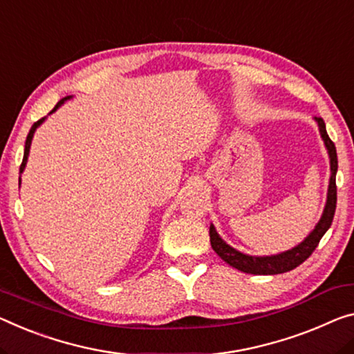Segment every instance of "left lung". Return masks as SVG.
<instances>
[{"mask_svg": "<svg viewBox=\"0 0 354 354\" xmlns=\"http://www.w3.org/2000/svg\"><path fill=\"white\" fill-rule=\"evenodd\" d=\"M315 120L318 123L319 134L324 140L326 149H328L329 160H330V178H329V188H328V201H326L324 210L322 218H319L318 225L315 226V230L304 239V241L296 245L295 248L286 250L283 253L272 254V257H250V254L237 252L236 248L223 241L218 236L215 226L210 225V243L212 248L215 250V253L237 270L245 272V274L253 275H275V274H283V272H290L296 269L299 264H302L310 254L315 252V248L318 247L319 241L324 236V232L329 230L333 225L334 214H335V205H337V187H335V174H337V151L333 140L329 139L328 131H326V124L322 117H315Z\"/></svg>", "mask_w": 354, "mask_h": 354, "instance_id": "obj_1", "label": "left lung"}]
</instances>
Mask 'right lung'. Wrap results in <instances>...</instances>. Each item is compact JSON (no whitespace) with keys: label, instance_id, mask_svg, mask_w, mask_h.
<instances>
[{"label":"right lung","instance_id":"right-lung-1","mask_svg":"<svg viewBox=\"0 0 354 354\" xmlns=\"http://www.w3.org/2000/svg\"><path fill=\"white\" fill-rule=\"evenodd\" d=\"M66 100H71V96H66V97H63L62 101H58V104L52 109V112H55L57 109L63 104L64 101ZM50 112V113H52ZM46 120V117L44 118H41V120H37L35 124H32L31 127V129H30V133H28V136H26V140H25V151H24V161H21V165H20V174L24 172V169H25V166H26V160H28V155H30V147H31V140H32V134H35V131H36V128L39 127V124ZM20 182V180H19Z\"/></svg>","mask_w":354,"mask_h":354}]
</instances>
